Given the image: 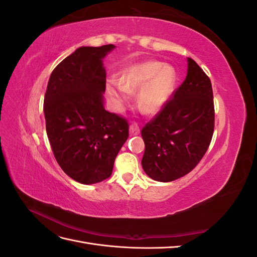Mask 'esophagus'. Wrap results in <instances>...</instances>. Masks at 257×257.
Wrapping results in <instances>:
<instances>
[{"instance_id": "obj_1", "label": "esophagus", "mask_w": 257, "mask_h": 257, "mask_svg": "<svg viewBox=\"0 0 257 257\" xmlns=\"http://www.w3.org/2000/svg\"><path fill=\"white\" fill-rule=\"evenodd\" d=\"M139 132H141V130H139V126L137 125V124H132V125L130 126V135L131 136H135V135H138Z\"/></svg>"}]
</instances>
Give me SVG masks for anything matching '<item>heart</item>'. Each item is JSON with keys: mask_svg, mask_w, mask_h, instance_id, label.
<instances>
[{"mask_svg": "<svg viewBox=\"0 0 257 257\" xmlns=\"http://www.w3.org/2000/svg\"><path fill=\"white\" fill-rule=\"evenodd\" d=\"M119 85H108L107 93L112 102H126L128 93L140 91L137 104L147 113L160 112L172 97L177 74L174 66L160 61H144L124 69Z\"/></svg>", "mask_w": 257, "mask_h": 257, "instance_id": "1", "label": "heart"}]
</instances>
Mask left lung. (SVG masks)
<instances>
[{
  "label": "left lung",
  "mask_w": 257,
  "mask_h": 257,
  "mask_svg": "<svg viewBox=\"0 0 257 257\" xmlns=\"http://www.w3.org/2000/svg\"><path fill=\"white\" fill-rule=\"evenodd\" d=\"M214 128L212 85L195 61L174 98L142 130V166L155 181L170 182L189 174L203 159Z\"/></svg>",
  "instance_id": "8db88e82"
}]
</instances>
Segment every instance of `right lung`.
Returning <instances> with one entry per match:
<instances>
[{"mask_svg":"<svg viewBox=\"0 0 257 257\" xmlns=\"http://www.w3.org/2000/svg\"><path fill=\"white\" fill-rule=\"evenodd\" d=\"M114 48L76 49L53 69L46 90V132L54 158L81 184L110 177L116 154L128 137L127 121L104 108L103 59Z\"/></svg>","mask_w":257,"mask_h":257,"instance_id":"1","label":"right lung"}]
</instances>
